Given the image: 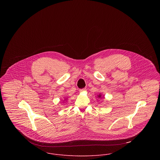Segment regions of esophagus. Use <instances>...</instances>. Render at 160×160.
I'll return each instance as SVG.
<instances>
[{
	"instance_id": "34e87169",
	"label": "esophagus",
	"mask_w": 160,
	"mask_h": 160,
	"mask_svg": "<svg viewBox=\"0 0 160 160\" xmlns=\"http://www.w3.org/2000/svg\"><path fill=\"white\" fill-rule=\"evenodd\" d=\"M86 91V88H83V89H79V92H84Z\"/></svg>"
}]
</instances>
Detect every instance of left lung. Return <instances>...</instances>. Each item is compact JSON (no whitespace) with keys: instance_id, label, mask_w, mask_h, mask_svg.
<instances>
[{"instance_id":"obj_1","label":"left lung","mask_w":160,"mask_h":160,"mask_svg":"<svg viewBox=\"0 0 160 160\" xmlns=\"http://www.w3.org/2000/svg\"><path fill=\"white\" fill-rule=\"evenodd\" d=\"M98 98H101V97H102V95H101V94H99V95H98Z\"/></svg>"}]
</instances>
